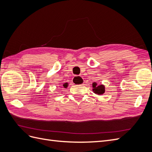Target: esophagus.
I'll return each instance as SVG.
<instances>
[{"mask_svg": "<svg viewBox=\"0 0 152 152\" xmlns=\"http://www.w3.org/2000/svg\"><path fill=\"white\" fill-rule=\"evenodd\" d=\"M72 80V82L75 85L83 84V79L80 76H75Z\"/></svg>", "mask_w": 152, "mask_h": 152, "instance_id": "34e87169", "label": "esophagus"}]
</instances>
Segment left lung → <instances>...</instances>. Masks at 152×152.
Masks as SVG:
<instances>
[{
	"mask_svg": "<svg viewBox=\"0 0 152 152\" xmlns=\"http://www.w3.org/2000/svg\"><path fill=\"white\" fill-rule=\"evenodd\" d=\"M92 86H93V91L94 94L100 96L104 93L105 86L104 85H98L96 82H93Z\"/></svg>",
	"mask_w": 152,
	"mask_h": 152,
	"instance_id": "1",
	"label": "left lung"
}]
</instances>
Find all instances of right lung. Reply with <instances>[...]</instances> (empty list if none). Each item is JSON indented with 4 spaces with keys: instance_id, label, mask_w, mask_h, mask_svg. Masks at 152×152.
<instances>
[{
    "instance_id": "add662e5",
    "label": "right lung",
    "mask_w": 152,
    "mask_h": 152,
    "mask_svg": "<svg viewBox=\"0 0 152 152\" xmlns=\"http://www.w3.org/2000/svg\"><path fill=\"white\" fill-rule=\"evenodd\" d=\"M68 84L67 83V82H66V83H65L63 85V86L65 87V88H66V87H68Z\"/></svg>"
}]
</instances>
